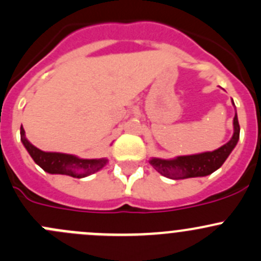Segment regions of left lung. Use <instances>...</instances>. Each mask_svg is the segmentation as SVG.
I'll list each match as a JSON object with an SVG mask.
<instances>
[{
    "instance_id": "1",
    "label": "left lung",
    "mask_w": 261,
    "mask_h": 261,
    "mask_svg": "<svg viewBox=\"0 0 261 261\" xmlns=\"http://www.w3.org/2000/svg\"><path fill=\"white\" fill-rule=\"evenodd\" d=\"M240 139V125H239L238 115L233 117V135L228 143L218 147L213 151L201 152V154L183 155L174 159H160L151 158L150 164L154 167L158 173L170 179H187V178L206 177L212 174L225 163L228 155L235 149Z\"/></svg>"
}]
</instances>
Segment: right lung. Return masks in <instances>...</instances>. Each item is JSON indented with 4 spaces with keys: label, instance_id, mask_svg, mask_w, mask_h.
<instances>
[{
    "label": "right lung",
    "instance_id": "right-lung-1",
    "mask_svg": "<svg viewBox=\"0 0 261 261\" xmlns=\"http://www.w3.org/2000/svg\"><path fill=\"white\" fill-rule=\"evenodd\" d=\"M20 135L22 145L28 150L34 162L41 169L45 170L46 173H50V174H63L73 178H84L101 170L109 163V159H106V158L83 159V158L75 156L72 154H64V152L43 151V150L34 146L26 139L25 130H23L22 126L20 128Z\"/></svg>",
    "mask_w": 261,
    "mask_h": 261
}]
</instances>
